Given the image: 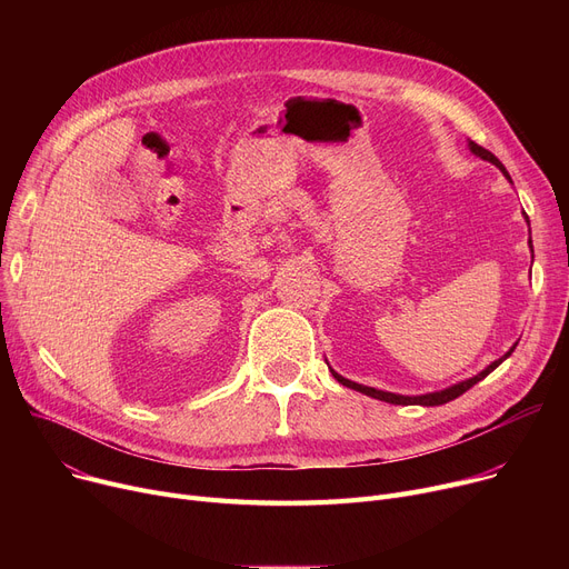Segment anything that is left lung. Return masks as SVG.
Returning <instances> with one entry per match:
<instances>
[{"label": "left lung", "instance_id": "left-lung-1", "mask_svg": "<svg viewBox=\"0 0 569 569\" xmlns=\"http://www.w3.org/2000/svg\"><path fill=\"white\" fill-rule=\"evenodd\" d=\"M470 152L472 154H477L480 159H485V161H489V163H493V166H498L500 170H502V174L510 179L512 182V177H510V172L505 170V166L489 152V149H485V147H480L477 142H470ZM528 219V217H526ZM515 352V348L507 352L505 357H500V360H496V362H491L482 373H477L475 378H468V380H463V382H459V385H452V387H447V390H440V392H431V395H422V397H403V395H392V392H382V390H376V387H367V385H357V382H352V380H348V378H343V376H339L337 371H332V376L341 382V385H346V387H350V390H355V392H362V395H367V397H373V399H380V401H387V403H395V406H412V403H417V406H442V403H447V401H452V399H457V397H461L463 392H468L472 385H477L480 380H485L502 360H507V357H510Z\"/></svg>", "mask_w": 569, "mask_h": 569}]
</instances>
